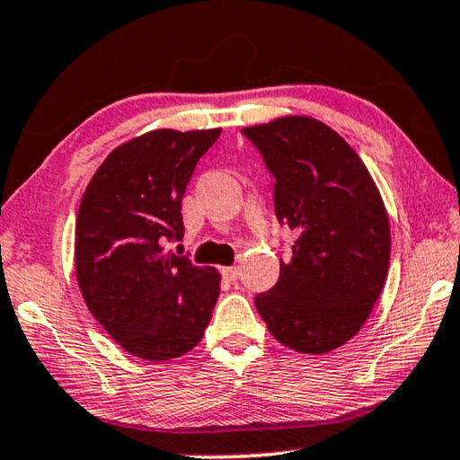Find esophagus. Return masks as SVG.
<instances>
[{"label":"esophagus","mask_w":460,"mask_h":460,"mask_svg":"<svg viewBox=\"0 0 460 460\" xmlns=\"http://www.w3.org/2000/svg\"><path fill=\"white\" fill-rule=\"evenodd\" d=\"M222 276L228 282H236L238 279V268L236 266H228V268H222Z\"/></svg>","instance_id":"esophagus-1"}]
</instances>
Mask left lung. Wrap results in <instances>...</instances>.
Returning a JSON list of instances; mask_svg holds the SVG:
<instances>
[{"label":"left lung","instance_id":"8db88e82","mask_svg":"<svg viewBox=\"0 0 460 460\" xmlns=\"http://www.w3.org/2000/svg\"><path fill=\"white\" fill-rule=\"evenodd\" d=\"M274 175V211L297 238L280 279L255 305L268 331L301 354H326L367 323L387 279L389 217L356 150L312 117L244 128Z\"/></svg>","mask_w":460,"mask_h":460}]
</instances>
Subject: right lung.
<instances>
[{"mask_svg":"<svg viewBox=\"0 0 460 460\" xmlns=\"http://www.w3.org/2000/svg\"><path fill=\"white\" fill-rule=\"evenodd\" d=\"M222 129H155L121 144L87 184L75 224V272L87 307L131 356L190 351L219 295L216 268L167 253L184 236L181 197Z\"/></svg>","mask_w":460,"mask_h":460,"instance_id":"1","label":"right lung"}]
</instances>
